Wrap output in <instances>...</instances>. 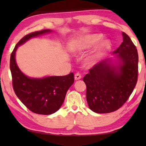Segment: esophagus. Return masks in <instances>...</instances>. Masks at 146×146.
<instances>
[{"mask_svg": "<svg viewBox=\"0 0 146 146\" xmlns=\"http://www.w3.org/2000/svg\"><path fill=\"white\" fill-rule=\"evenodd\" d=\"M74 78H75L76 80H78L81 79L82 78V75L79 72L76 73L75 75H74Z\"/></svg>", "mask_w": 146, "mask_h": 146, "instance_id": "obj_1", "label": "esophagus"}]
</instances>
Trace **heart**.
Instances as JSON below:
<instances>
[{
  "instance_id": "b5f03b06",
  "label": "heart",
  "mask_w": 146,
  "mask_h": 146,
  "mask_svg": "<svg viewBox=\"0 0 146 146\" xmlns=\"http://www.w3.org/2000/svg\"><path fill=\"white\" fill-rule=\"evenodd\" d=\"M103 35L101 34H93L85 36L81 38L72 45L71 49L75 52H82L94 46L99 43L102 39ZM110 47V42L108 40H102L98 46V47L94 51V52L88 58V63L89 64H94L100 56Z\"/></svg>"
}]
</instances>
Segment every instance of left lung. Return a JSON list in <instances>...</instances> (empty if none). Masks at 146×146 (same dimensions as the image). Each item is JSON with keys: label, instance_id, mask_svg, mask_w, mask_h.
<instances>
[{"label": "left lung", "instance_id": "left-lung-1", "mask_svg": "<svg viewBox=\"0 0 146 146\" xmlns=\"http://www.w3.org/2000/svg\"><path fill=\"white\" fill-rule=\"evenodd\" d=\"M123 40L113 52L122 63L114 67L104 60L89 70L83 78L86 85V100L96 113L116 111L130 96L137 82L138 54L129 36L122 33Z\"/></svg>", "mask_w": 146, "mask_h": 146}]
</instances>
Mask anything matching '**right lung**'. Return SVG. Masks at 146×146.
Masks as SVG:
<instances>
[{
	"label": "right lung",
	"mask_w": 146,
	"mask_h": 146,
	"mask_svg": "<svg viewBox=\"0 0 146 146\" xmlns=\"http://www.w3.org/2000/svg\"><path fill=\"white\" fill-rule=\"evenodd\" d=\"M50 31L43 30L25 36L15 46L10 59L13 87L16 95L28 109L38 114L50 115L58 110L68 90L74 82V74L41 79L31 78L19 70L15 61V53L18 46L28 40Z\"/></svg>",
	"instance_id": "right-lung-1"
}]
</instances>
